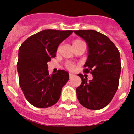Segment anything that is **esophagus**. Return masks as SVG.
<instances>
[{"label": "esophagus", "instance_id": "1", "mask_svg": "<svg viewBox=\"0 0 134 134\" xmlns=\"http://www.w3.org/2000/svg\"><path fill=\"white\" fill-rule=\"evenodd\" d=\"M69 78H72L74 76V74L71 73H69Z\"/></svg>", "mask_w": 134, "mask_h": 134}]
</instances>
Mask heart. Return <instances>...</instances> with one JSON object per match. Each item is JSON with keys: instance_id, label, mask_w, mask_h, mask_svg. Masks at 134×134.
Instances as JSON below:
<instances>
[{"instance_id": "obj_1", "label": "heart", "mask_w": 134, "mask_h": 134, "mask_svg": "<svg viewBox=\"0 0 134 134\" xmlns=\"http://www.w3.org/2000/svg\"><path fill=\"white\" fill-rule=\"evenodd\" d=\"M81 42H83L82 41L79 40H75L73 41V43H72V44L73 45H76L79 44V43H81ZM67 68L70 70H73L74 69V65H72V64H68L67 65Z\"/></svg>"}]
</instances>
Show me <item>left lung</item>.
Returning a JSON list of instances; mask_svg holds the SVG:
<instances>
[{"label":"left lung","instance_id":"obj_1","mask_svg":"<svg viewBox=\"0 0 134 134\" xmlns=\"http://www.w3.org/2000/svg\"><path fill=\"white\" fill-rule=\"evenodd\" d=\"M88 47V56L84 71L90 72L92 79L88 81L81 74L82 83L76 88L80 104L91 110H99L108 105L119 85L121 72L120 52L108 37L94 30H75Z\"/></svg>","mask_w":134,"mask_h":134}]
</instances>
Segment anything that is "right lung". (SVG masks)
Listing matches in <instances>:
<instances>
[{
	"label": "right lung",
	"mask_w": 134,
	"mask_h": 134,
	"mask_svg": "<svg viewBox=\"0 0 134 134\" xmlns=\"http://www.w3.org/2000/svg\"><path fill=\"white\" fill-rule=\"evenodd\" d=\"M73 30H42L24 41L19 49L17 71L20 87L26 99L37 108L56 104L69 73L58 70L49 75L47 63L56 55L57 48Z\"/></svg>",
	"instance_id": "1"
}]
</instances>
